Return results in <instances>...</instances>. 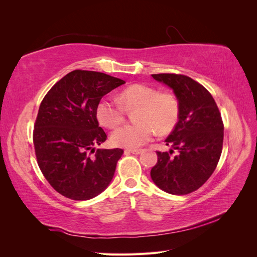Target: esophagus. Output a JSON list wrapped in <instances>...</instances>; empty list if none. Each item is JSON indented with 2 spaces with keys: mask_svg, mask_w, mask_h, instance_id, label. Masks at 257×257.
Returning a JSON list of instances; mask_svg holds the SVG:
<instances>
[{
  "mask_svg": "<svg viewBox=\"0 0 257 257\" xmlns=\"http://www.w3.org/2000/svg\"><path fill=\"white\" fill-rule=\"evenodd\" d=\"M144 150L143 149H127L125 150V154L132 153V154H141Z\"/></svg>",
  "mask_w": 257,
  "mask_h": 257,
  "instance_id": "34e87169",
  "label": "esophagus"
}]
</instances>
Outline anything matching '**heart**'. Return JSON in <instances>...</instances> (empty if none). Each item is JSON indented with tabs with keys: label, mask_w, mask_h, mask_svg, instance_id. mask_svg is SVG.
I'll list each match as a JSON object with an SVG mask.
<instances>
[{
	"label": "heart",
	"mask_w": 257,
	"mask_h": 257,
	"mask_svg": "<svg viewBox=\"0 0 257 257\" xmlns=\"http://www.w3.org/2000/svg\"><path fill=\"white\" fill-rule=\"evenodd\" d=\"M119 100L103 98L96 107V116L103 126L114 128L125 120L126 110L135 109L136 124L115 130L111 143L116 147L135 149L150 142L157 134H167L177 125L180 114L179 100L170 92L147 84H133L124 89Z\"/></svg>",
	"instance_id": "1"
}]
</instances>
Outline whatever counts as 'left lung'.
<instances>
[{
	"label": "left lung",
	"instance_id": "8db88e82",
	"mask_svg": "<svg viewBox=\"0 0 257 257\" xmlns=\"http://www.w3.org/2000/svg\"><path fill=\"white\" fill-rule=\"evenodd\" d=\"M153 78L174 90L180 114L174 131L166 138L169 152L158 153L151 178L159 188L174 195L198 190L219 163L224 124L219 108L209 91L185 75L153 74ZM175 150L178 154L173 157Z\"/></svg>",
	"mask_w": 257,
	"mask_h": 257
}]
</instances>
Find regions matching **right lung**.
Returning a JSON list of instances; mask_svg holds the SVG:
<instances>
[{"label":"right lung","instance_id":"1","mask_svg":"<svg viewBox=\"0 0 257 257\" xmlns=\"http://www.w3.org/2000/svg\"><path fill=\"white\" fill-rule=\"evenodd\" d=\"M123 83L104 73L75 69L43 98L33 131L35 155L46 180L61 195L88 200L112 180L123 150L95 149L107 139L96 107Z\"/></svg>","mask_w":257,"mask_h":257}]
</instances>
